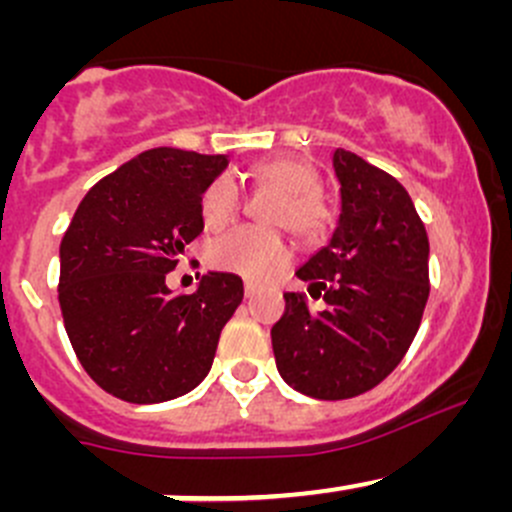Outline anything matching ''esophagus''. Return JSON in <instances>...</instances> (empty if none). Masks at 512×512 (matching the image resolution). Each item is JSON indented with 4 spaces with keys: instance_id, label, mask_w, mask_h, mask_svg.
Returning <instances> with one entry per match:
<instances>
[{
    "instance_id": "1",
    "label": "esophagus",
    "mask_w": 512,
    "mask_h": 512,
    "mask_svg": "<svg viewBox=\"0 0 512 512\" xmlns=\"http://www.w3.org/2000/svg\"><path fill=\"white\" fill-rule=\"evenodd\" d=\"M257 294V285H252V282H245V297L252 299Z\"/></svg>"
}]
</instances>
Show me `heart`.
<instances>
[{"label":"heart","instance_id":"heart-1","mask_svg":"<svg viewBox=\"0 0 512 512\" xmlns=\"http://www.w3.org/2000/svg\"><path fill=\"white\" fill-rule=\"evenodd\" d=\"M250 178L275 188L277 198L267 210V223L285 225L304 242H317L329 227V208L319 195V175L307 160L272 156L252 163ZM240 210V193L230 178H215L200 195V215L210 230H220ZM289 257L285 237L272 227L242 225L210 245L208 260L215 270L262 282L275 275Z\"/></svg>","mask_w":512,"mask_h":512}]
</instances>
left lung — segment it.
Returning a JSON list of instances; mask_svg holds the SVG:
<instances>
[{
    "mask_svg": "<svg viewBox=\"0 0 512 512\" xmlns=\"http://www.w3.org/2000/svg\"><path fill=\"white\" fill-rule=\"evenodd\" d=\"M342 215L327 247L297 277L304 292L285 294L272 327L277 371L312 399H354L399 366L428 302V235L404 185L352 151H334Z\"/></svg>",
    "mask_w": 512,
    "mask_h": 512,
    "instance_id": "8db88e82",
    "label": "left lung"
}]
</instances>
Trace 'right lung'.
<instances>
[{
  "label": "right lung",
  "mask_w": 512,
  "mask_h": 512,
  "mask_svg": "<svg viewBox=\"0 0 512 512\" xmlns=\"http://www.w3.org/2000/svg\"><path fill=\"white\" fill-rule=\"evenodd\" d=\"M227 156L153 148L101 178L61 240L59 304L86 374L128 404H160L208 376L242 280L208 272L193 294L165 275L203 232L200 195Z\"/></svg>",
  "instance_id": "right-lung-1"
}]
</instances>
